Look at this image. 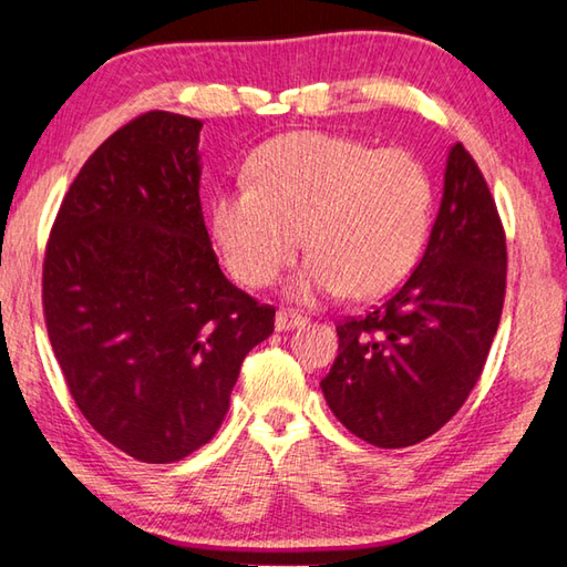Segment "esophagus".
<instances>
[{
  "label": "esophagus",
  "instance_id": "34e87169",
  "mask_svg": "<svg viewBox=\"0 0 567 567\" xmlns=\"http://www.w3.org/2000/svg\"><path fill=\"white\" fill-rule=\"evenodd\" d=\"M305 317L292 312V309H280V312L275 315V329L277 331H290V329H297V327H305Z\"/></svg>",
  "mask_w": 567,
  "mask_h": 567
}]
</instances>
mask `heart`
<instances>
[{
    "instance_id": "heart-1",
    "label": "heart",
    "mask_w": 567,
    "mask_h": 567,
    "mask_svg": "<svg viewBox=\"0 0 567 567\" xmlns=\"http://www.w3.org/2000/svg\"><path fill=\"white\" fill-rule=\"evenodd\" d=\"M250 184L210 198V236L228 272L268 287L312 252L295 277L297 299L351 290L371 299L413 272L432 220V176L413 152L329 132H290L248 159Z\"/></svg>"
}]
</instances>
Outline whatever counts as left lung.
Instances as JSON below:
<instances>
[{
	"label": "left lung",
	"mask_w": 567,
	"mask_h": 567,
	"mask_svg": "<svg viewBox=\"0 0 567 567\" xmlns=\"http://www.w3.org/2000/svg\"><path fill=\"white\" fill-rule=\"evenodd\" d=\"M504 295V224L482 169L454 142L423 260L381 307L337 324L339 357L321 381L331 413L385 450L435 435L480 381Z\"/></svg>",
	"instance_id": "left-lung-1"
}]
</instances>
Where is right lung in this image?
Segmentation results:
<instances>
[{
    "mask_svg": "<svg viewBox=\"0 0 567 567\" xmlns=\"http://www.w3.org/2000/svg\"><path fill=\"white\" fill-rule=\"evenodd\" d=\"M204 122L152 110L87 157L55 214L41 302L65 385L110 445L176 462L216 435L275 307L218 268L202 214Z\"/></svg>",
    "mask_w": 567,
    "mask_h": 567,
    "instance_id": "obj_1",
    "label": "right lung"
}]
</instances>
